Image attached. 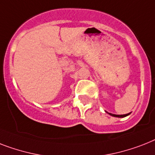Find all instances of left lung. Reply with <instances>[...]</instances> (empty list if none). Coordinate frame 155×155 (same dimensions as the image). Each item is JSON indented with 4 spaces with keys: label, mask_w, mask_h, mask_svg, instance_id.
<instances>
[{
    "label": "left lung",
    "mask_w": 155,
    "mask_h": 155,
    "mask_svg": "<svg viewBox=\"0 0 155 155\" xmlns=\"http://www.w3.org/2000/svg\"><path fill=\"white\" fill-rule=\"evenodd\" d=\"M108 114H110V115H111V116L118 117V118H123V117L127 116V115H129V114H130V113H128V114H111V113H108Z\"/></svg>",
    "instance_id": "obj_1"
}]
</instances>
